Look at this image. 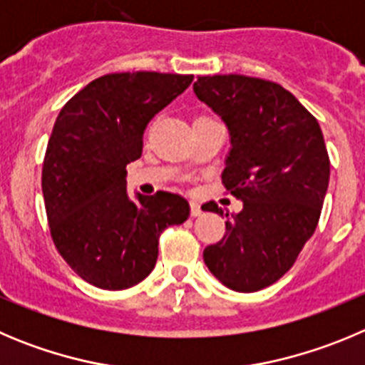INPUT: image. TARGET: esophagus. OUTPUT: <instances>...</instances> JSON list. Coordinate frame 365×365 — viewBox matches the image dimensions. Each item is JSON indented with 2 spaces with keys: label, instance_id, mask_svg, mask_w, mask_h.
Segmentation results:
<instances>
[{
  "label": "esophagus",
  "instance_id": "34e87169",
  "mask_svg": "<svg viewBox=\"0 0 365 365\" xmlns=\"http://www.w3.org/2000/svg\"><path fill=\"white\" fill-rule=\"evenodd\" d=\"M190 213H192V217H199L200 213H202L199 202H195V200H192V202H190Z\"/></svg>",
  "mask_w": 365,
  "mask_h": 365
}]
</instances>
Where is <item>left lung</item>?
<instances>
[{
    "label": "left lung",
    "instance_id": "1",
    "mask_svg": "<svg viewBox=\"0 0 365 365\" xmlns=\"http://www.w3.org/2000/svg\"><path fill=\"white\" fill-rule=\"evenodd\" d=\"M193 92L228 125L222 185L242 200L202 257L230 289L259 292L289 272L317 230L329 185L322 130L292 92L266 79L205 76ZM210 208L224 213L215 202Z\"/></svg>",
    "mask_w": 365,
    "mask_h": 365
}]
</instances>
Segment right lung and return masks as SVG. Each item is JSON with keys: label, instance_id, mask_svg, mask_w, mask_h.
<instances>
[{"label": "right lung", "instance_id": "obj_1", "mask_svg": "<svg viewBox=\"0 0 365 365\" xmlns=\"http://www.w3.org/2000/svg\"><path fill=\"white\" fill-rule=\"evenodd\" d=\"M192 81L190 73H106L66 101L53 123L41 173L50 237L92 286L119 292L145 280L160 233L188 219V202L175 193L130 200L126 165L141 157L152 117Z\"/></svg>", "mask_w": 365, "mask_h": 365}]
</instances>
